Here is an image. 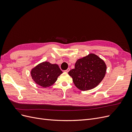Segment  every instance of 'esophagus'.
I'll list each match as a JSON object with an SVG mask.
<instances>
[{"mask_svg": "<svg viewBox=\"0 0 132 132\" xmlns=\"http://www.w3.org/2000/svg\"><path fill=\"white\" fill-rule=\"evenodd\" d=\"M69 70H70V69H69V68H68L67 70H64V72H65V73H68L69 71Z\"/></svg>", "mask_w": 132, "mask_h": 132, "instance_id": "obj_1", "label": "esophagus"}]
</instances>
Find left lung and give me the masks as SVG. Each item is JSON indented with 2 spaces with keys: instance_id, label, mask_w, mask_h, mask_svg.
Returning a JSON list of instances; mask_svg holds the SVG:
<instances>
[{
  "instance_id": "8db88e82",
  "label": "left lung",
  "mask_w": 132,
  "mask_h": 132,
  "mask_svg": "<svg viewBox=\"0 0 132 132\" xmlns=\"http://www.w3.org/2000/svg\"><path fill=\"white\" fill-rule=\"evenodd\" d=\"M106 72L104 61L94 54H90L76 62L75 68L68 74L75 86L86 91L97 86L102 80Z\"/></svg>"
}]
</instances>
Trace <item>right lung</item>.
Returning <instances> with one entry per match:
<instances>
[{"label": "right lung", "mask_w": 132, "mask_h": 132, "mask_svg": "<svg viewBox=\"0 0 132 132\" xmlns=\"http://www.w3.org/2000/svg\"><path fill=\"white\" fill-rule=\"evenodd\" d=\"M63 73L57 64L48 62H42L31 70L32 78L38 85L47 87L53 85L59 76Z\"/></svg>", "instance_id": "right-lung-1"}]
</instances>
